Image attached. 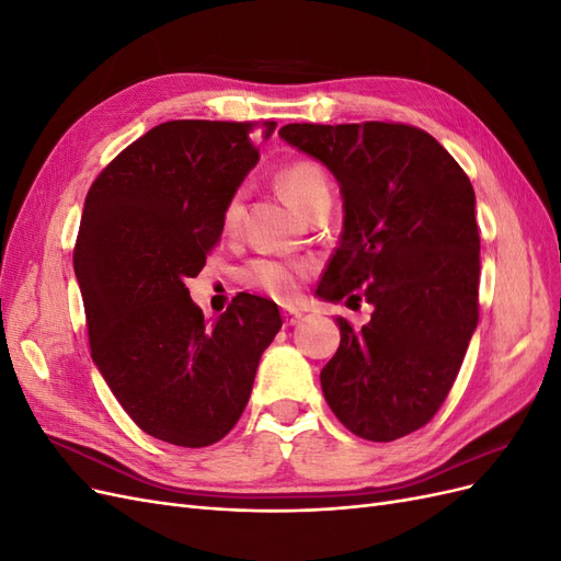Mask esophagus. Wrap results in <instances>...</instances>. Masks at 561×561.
Returning <instances> with one entry per match:
<instances>
[{
  "label": "esophagus",
  "mask_w": 561,
  "mask_h": 561,
  "mask_svg": "<svg viewBox=\"0 0 561 561\" xmlns=\"http://www.w3.org/2000/svg\"><path fill=\"white\" fill-rule=\"evenodd\" d=\"M283 320H285V325H287V328H293V325H297V322L301 320V311L287 309V311H283Z\"/></svg>",
  "instance_id": "34e87169"
}]
</instances>
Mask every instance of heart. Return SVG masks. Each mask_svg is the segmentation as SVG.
I'll use <instances>...</instances> for the list:
<instances>
[{
	"label": "heart",
	"instance_id": "obj_1",
	"mask_svg": "<svg viewBox=\"0 0 561 561\" xmlns=\"http://www.w3.org/2000/svg\"><path fill=\"white\" fill-rule=\"evenodd\" d=\"M276 184L283 198L290 206L307 217L320 206H330L332 190L325 171L309 159L287 163L276 175ZM243 219V194L236 192L225 208V231L233 233ZM309 274V266L301 262H280V260H257L245 268V283L250 287L266 293L278 301H290L297 297L304 276Z\"/></svg>",
	"mask_w": 561,
	"mask_h": 561
}]
</instances>
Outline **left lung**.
I'll return each mask as SVG.
<instances>
[{
    "label": "left lung",
    "instance_id": "1",
    "mask_svg": "<svg viewBox=\"0 0 561 561\" xmlns=\"http://www.w3.org/2000/svg\"><path fill=\"white\" fill-rule=\"evenodd\" d=\"M280 138L339 182L344 231L318 285L325 301H367L358 330L320 371L344 426L393 443L435 416L478 328L480 233L474 192L449 151L404 124H287Z\"/></svg>",
    "mask_w": 561,
    "mask_h": 561
}]
</instances>
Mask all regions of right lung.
I'll return each mask as SVG.
<instances>
[{
    "instance_id": "1",
    "label": "right lung",
    "mask_w": 561,
    "mask_h": 561,
    "mask_svg": "<svg viewBox=\"0 0 561 561\" xmlns=\"http://www.w3.org/2000/svg\"><path fill=\"white\" fill-rule=\"evenodd\" d=\"M276 122H165L128 145L83 203L75 276L91 358L126 414L157 439L208 447L241 419L283 320L239 295L206 320L186 280L206 266L225 208Z\"/></svg>"
}]
</instances>
